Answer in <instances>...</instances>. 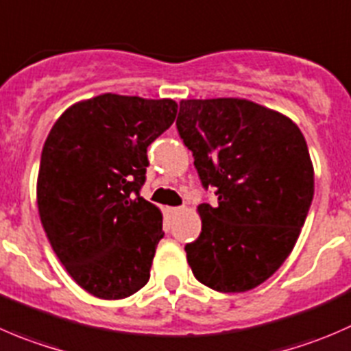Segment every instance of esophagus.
I'll use <instances>...</instances> for the list:
<instances>
[{"label": "esophagus", "mask_w": 351, "mask_h": 351, "mask_svg": "<svg viewBox=\"0 0 351 351\" xmlns=\"http://www.w3.org/2000/svg\"><path fill=\"white\" fill-rule=\"evenodd\" d=\"M180 211H182V208H180V206H171V208H167V213L171 215V217H176V215H179Z\"/></svg>", "instance_id": "1"}]
</instances>
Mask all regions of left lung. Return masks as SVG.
Here are the masks:
<instances>
[{
  "instance_id": "8db88e82",
  "label": "left lung",
  "mask_w": 351,
  "mask_h": 351,
  "mask_svg": "<svg viewBox=\"0 0 351 351\" xmlns=\"http://www.w3.org/2000/svg\"><path fill=\"white\" fill-rule=\"evenodd\" d=\"M204 189L201 234L186 244L197 282L217 292L256 289L285 263L314 197V169L292 119L244 99L180 100L176 121Z\"/></svg>"
}]
</instances>
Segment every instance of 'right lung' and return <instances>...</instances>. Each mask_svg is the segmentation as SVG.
Masks as SVG:
<instances>
[{
	"label": "right lung",
	"instance_id": "obj_1",
	"mask_svg": "<svg viewBox=\"0 0 351 351\" xmlns=\"http://www.w3.org/2000/svg\"><path fill=\"white\" fill-rule=\"evenodd\" d=\"M171 99L104 93L66 109L40 155L37 206L71 278L104 300L147 285L162 213L140 196L147 148L172 126Z\"/></svg>",
	"mask_w": 351,
	"mask_h": 351
}]
</instances>
